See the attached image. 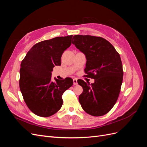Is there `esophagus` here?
<instances>
[{
    "instance_id": "34e87169",
    "label": "esophagus",
    "mask_w": 147,
    "mask_h": 147,
    "mask_svg": "<svg viewBox=\"0 0 147 147\" xmlns=\"http://www.w3.org/2000/svg\"><path fill=\"white\" fill-rule=\"evenodd\" d=\"M73 82H74V85H77L78 82H77V78H74L73 79Z\"/></svg>"
}]
</instances>
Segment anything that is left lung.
I'll return each mask as SVG.
<instances>
[{"mask_svg": "<svg viewBox=\"0 0 147 147\" xmlns=\"http://www.w3.org/2000/svg\"><path fill=\"white\" fill-rule=\"evenodd\" d=\"M72 43L86 56L84 72L94 83L77 81L83 88L79 96L82 107L92 116L107 113L116 103L123 82V65L119 54L109 41L92 35H74Z\"/></svg>", "mask_w": 147, "mask_h": 147, "instance_id": "8db88e82", "label": "left lung"}]
</instances>
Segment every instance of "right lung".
<instances>
[{"label": "right lung", "mask_w": 147, "mask_h": 147, "mask_svg": "<svg viewBox=\"0 0 147 147\" xmlns=\"http://www.w3.org/2000/svg\"><path fill=\"white\" fill-rule=\"evenodd\" d=\"M73 35L57 37L34 45L22 61L20 88L25 103L31 112L48 117L58 112L63 104L62 96L72 86L73 80L55 78L51 72L61 65V56L72 43Z\"/></svg>", "instance_id": "1"}]
</instances>
